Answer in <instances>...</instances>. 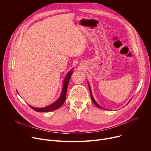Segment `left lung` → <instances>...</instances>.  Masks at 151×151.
Segmentation results:
<instances>
[{"instance_id": "left-lung-1", "label": "left lung", "mask_w": 151, "mask_h": 151, "mask_svg": "<svg viewBox=\"0 0 151 151\" xmlns=\"http://www.w3.org/2000/svg\"><path fill=\"white\" fill-rule=\"evenodd\" d=\"M88 87H89V90H90V95H91V98H92V100L93 103H94V104H95L96 107H99V108H100V109H103V107H101V106H99V105L98 104V103L95 101V100L94 99V98H93V95H92V92H91V88H90V85H89L88 83ZM127 104H128V103H127Z\"/></svg>"}]
</instances>
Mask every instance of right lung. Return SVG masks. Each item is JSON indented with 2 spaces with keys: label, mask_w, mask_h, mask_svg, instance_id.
I'll list each match as a JSON object with an SVG mask.
<instances>
[{
  "label": "right lung",
  "mask_w": 151,
  "mask_h": 151,
  "mask_svg": "<svg viewBox=\"0 0 151 151\" xmlns=\"http://www.w3.org/2000/svg\"><path fill=\"white\" fill-rule=\"evenodd\" d=\"M73 73L72 70H70V71L67 73L66 75L64 81V84H63V88L62 92L61 93V95H60L59 98L57 99V101L52 104L51 105H49L45 107H42V108H37V107H34L32 106L29 105V106L31 107L32 109L38 112H51L53 111V110H56L59 107H61L64 103L65 100L66 99V93H67V87L68 84L70 81V79L72 76V73Z\"/></svg>",
  "instance_id": "add662e5"
}]
</instances>
